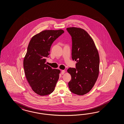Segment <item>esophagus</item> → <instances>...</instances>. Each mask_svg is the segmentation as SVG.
Wrapping results in <instances>:
<instances>
[{
	"label": "esophagus",
	"mask_w": 124,
	"mask_h": 124,
	"mask_svg": "<svg viewBox=\"0 0 124 124\" xmlns=\"http://www.w3.org/2000/svg\"><path fill=\"white\" fill-rule=\"evenodd\" d=\"M65 71L64 70H63L61 71V74L63 75L65 73Z\"/></svg>",
	"instance_id": "obj_1"
}]
</instances>
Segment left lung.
<instances>
[{
	"mask_svg": "<svg viewBox=\"0 0 124 124\" xmlns=\"http://www.w3.org/2000/svg\"><path fill=\"white\" fill-rule=\"evenodd\" d=\"M66 29L72 37V58L77 61L76 69L67 70L71 76L69 87L73 93L84 95L90 91L97 80L99 53L93 38L84 29L70 27Z\"/></svg>",
	"mask_w": 124,
	"mask_h": 124,
	"instance_id": "1",
	"label": "left lung"
}]
</instances>
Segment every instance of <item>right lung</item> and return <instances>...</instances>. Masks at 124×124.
Instances as JSON below:
<instances>
[{
	"label": "right lung",
	"mask_w": 124,
	"mask_h": 124,
	"mask_svg": "<svg viewBox=\"0 0 124 124\" xmlns=\"http://www.w3.org/2000/svg\"><path fill=\"white\" fill-rule=\"evenodd\" d=\"M64 32L62 29L44 30L32 37L28 44L23 60L25 74L32 90L40 96L51 93L59 78L60 70L47 65L46 59L54 41Z\"/></svg>",
	"instance_id": "obj_1"
}]
</instances>
